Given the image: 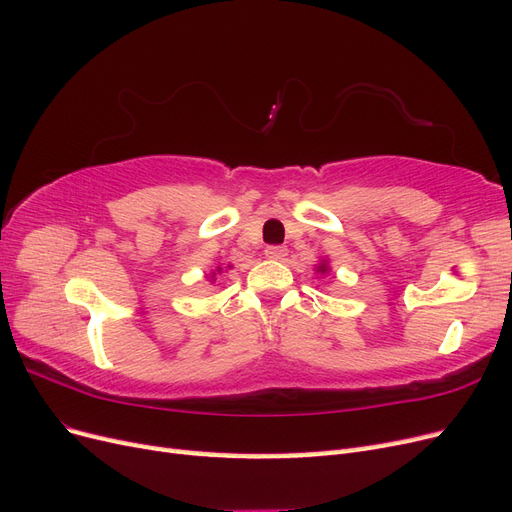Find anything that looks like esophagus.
I'll list each match as a JSON object with an SVG mask.
<instances>
[{
    "label": "esophagus",
    "mask_w": 512,
    "mask_h": 512,
    "mask_svg": "<svg viewBox=\"0 0 512 512\" xmlns=\"http://www.w3.org/2000/svg\"><path fill=\"white\" fill-rule=\"evenodd\" d=\"M265 254L271 260H282L288 254V247L286 245H269L267 250H265Z\"/></svg>",
    "instance_id": "34e87169"
}]
</instances>
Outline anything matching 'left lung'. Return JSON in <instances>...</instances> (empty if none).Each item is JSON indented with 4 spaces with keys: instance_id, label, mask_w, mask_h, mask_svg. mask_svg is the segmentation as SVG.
Returning <instances> with one entry per match:
<instances>
[{
    "instance_id": "left-lung-1",
    "label": "left lung",
    "mask_w": 512,
    "mask_h": 512,
    "mask_svg": "<svg viewBox=\"0 0 512 512\" xmlns=\"http://www.w3.org/2000/svg\"><path fill=\"white\" fill-rule=\"evenodd\" d=\"M318 271H320V273H327V265H324V262H322V265L318 267Z\"/></svg>"
}]
</instances>
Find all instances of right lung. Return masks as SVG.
I'll return each mask as SVG.
<instances>
[{"mask_svg": "<svg viewBox=\"0 0 512 512\" xmlns=\"http://www.w3.org/2000/svg\"><path fill=\"white\" fill-rule=\"evenodd\" d=\"M218 271H222V267H218ZM215 275V273H213Z\"/></svg>", "mask_w": 512, "mask_h": 512, "instance_id": "right-lung-1", "label": "right lung"}]
</instances>
